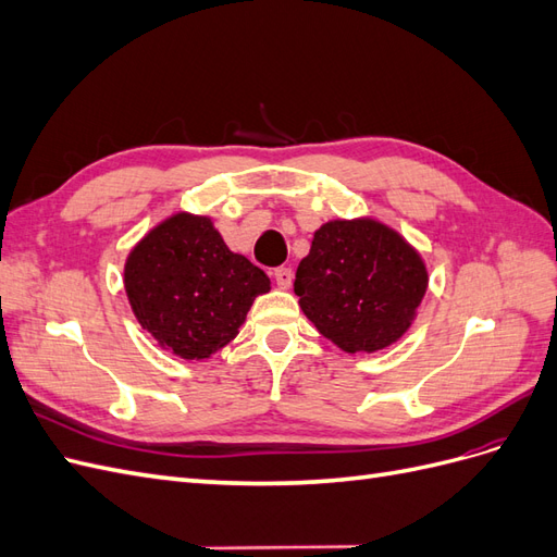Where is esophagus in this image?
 I'll return each instance as SVG.
<instances>
[{"instance_id": "obj_1", "label": "esophagus", "mask_w": 557, "mask_h": 557, "mask_svg": "<svg viewBox=\"0 0 557 557\" xmlns=\"http://www.w3.org/2000/svg\"><path fill=\"white\" fill-rule=\"evenodd\" d=\"M274 278H276V285L283 290H288L293 285V269L290 267H278L274 272Z\"/></svg>"}]
</instances>
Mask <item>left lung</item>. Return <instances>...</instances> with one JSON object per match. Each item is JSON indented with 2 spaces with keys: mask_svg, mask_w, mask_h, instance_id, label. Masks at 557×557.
<instances>
[{
  "mask_svg": "<svg viewBox=\"0 0 557 557\" xmlns=\"http://www.w3.org/2000/svg\"><path fill=\"white\" fill-rule=\"evenodd\" d=\"M428 281L423 258L397 230L374 218H339L315 230L295 295L315 330L352 356L399 342Z\"/></svg>",
  "mask_w": 557,
  "mask_h": 557,
  "instance_id": "1",
  "label": "left lung"
}]
</instances>
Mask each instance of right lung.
Wrapping results in <instances>:
<instances>
[{"label": "right lung", "mask_w": 557, "mask_h": 557, "mask_svg": "<svg viewBox=\"0 0 557 557\" xmlns=\"http://www.w3.org/2000/svg\"><path fill=\"white\" fill-rule=\"evenodd\" d=\"M125 293L139 325L174 356L207 360L239 334L269 276L232 252L209 215L178 211L129 250Z\"/></svg>", "instance_id": "right-lung-1"}]
</instances>
